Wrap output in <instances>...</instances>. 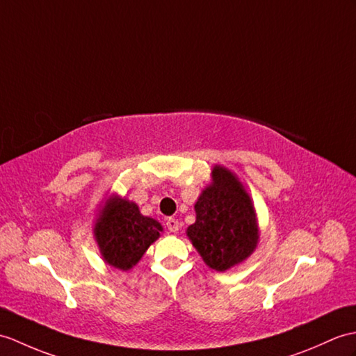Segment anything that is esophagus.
Returning a JSON list of instances; mask_svg holds the SVG:
<instances>
[{
  "label": "esophagus",
  "instance_id": "obj_1",
  "mask_svg": "<svg viewBox=\"0 0 356 356\" xmlns=\"http://www.w3.org/2000/svg\"><path fill=\"white\" fill-rule=\"evenodd\" d=\"M167 227H168L170 232L176 234V232H179V229H180V222L176 218H168L167 220Z\"/></svg>",
  "mask_w": 356,
  "mask_h": 356
}]
</instances>
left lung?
<instances>
[{
    "label": "left lung",
    "mask_w": 356,
    "mask_h": 356,
    "mask_svg": "<svg viewBox=\"0 0 356 356\" xmlns=\"http://www.w3.org/2000/svg\"><path fill=\"white\" fill-rule=\"evenodd\" d=\"M195 222L186 236L203 262L226 271L250 258L259 243L258 216L250 194L234 171L213 165L211 184L194 204Z\"/></svg>",
    "instance_id": "obj_1"
}]
</instances>
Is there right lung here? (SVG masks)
Listing matches in <instances>:
<instances>
[{"label": "right lung", "instance_id": "1", "mask_svg": "<svg viewBox=\"0 0 356 356\" xmlns=\"http://www.w3.org/2000/svg\"><path fill=\"white\" fill-rule=\"evenodd\" d=\"M163 232L158 220L140 213L139 206L118 194H111L97 213L92 234L103 261L129 271Z\"/></svg>", "mask_w": 356, "mask_h": 356}]
</instances>
